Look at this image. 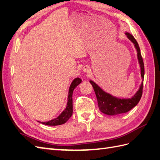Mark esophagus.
<instances>
[{
	"label": "esophagus",
	"instance_id": "obj_1",
	"mask_svg": "<svg viewBox=\"0 0 160 160\" xmlns=\"http://www.w3.org/2000/svg\"><path fill=\"white\" fill-rule=\"evenodd\" d=\"M83 70L84 72H88V71H89V68L85 67H83Z\"/></svg>",
	"mask_w": 160,
	"mask_h": 160
}]
</instances>
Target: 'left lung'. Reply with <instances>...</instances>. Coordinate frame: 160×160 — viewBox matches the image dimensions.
<instances>
[{
    "label": "left lung",
    "mask_w": 160,
    "mask_h": 160,
    "mask_svg": "<svg viewBox=\"0 0 160 160\" xmlns=\"http://www.w3.org/2000/svg\"><path fill=\"white\" fill-rule=\"evenodd\" d=\"M126 34L127 35L128 38L134 44L136 49H137L138 59L141 68V76L142 79H144L145 67H144V62L141 53V49H140L138 42L134 37L129 33H126ZM90 83L92 84L93 89H94L99 109L104 113L109 115L125 113V112L130 111L132 108H134L138 103L142 95L143 81L137 93L132 98L129 99L116 98L111 95L108 94V93L104 92L92 81H90Z\"/></svg>",
    "instance_id": "1"
}]
</instances>
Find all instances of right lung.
I'll list each match as a JSON object with an SVG mask.
<instances>
[{"mask_svg": "<svg viewBox=\"0 0 160 160\" xmlns=\"http://www.w3.org/2000/svg\"><path fill=\"white\" fill-rule=\"evenodd\" d=\"M81 82V79L79 78H76L74 79L71 85V87L69 89V93L68 96V103L67 107L66 109L62 112V113L58 117V118L54 119L53 120L49 121L48 122H41L42 123L45 124L48 126H58L64 124L71 118L72 114V92L78 85Z\"/></svg>", "mask_w": 160, "mask_h": 160, "instance_id": "1", "label": "right lung"}]
</instances>
